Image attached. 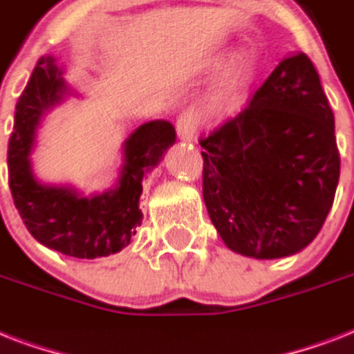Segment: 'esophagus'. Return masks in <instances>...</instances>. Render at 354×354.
Masks as SVG:
<instances>
[{
  "label": "esophagus",
  "instance_id": "34e87169",
  "mask_svg": "<svg viewBox=\"0 0 354 354\" xmlns=\"http://www.w3.org/2000/svg\"><path fill=\"white\" fill-rule=\"evenodd\" d=\"M176 132L178 138L182 141H193L196 138V132H198V118L196 113L187 110L183 112L176 121Z\"/></svg>",
  "mask_w": 354,
  "mask_h": 354
}]
</instances>
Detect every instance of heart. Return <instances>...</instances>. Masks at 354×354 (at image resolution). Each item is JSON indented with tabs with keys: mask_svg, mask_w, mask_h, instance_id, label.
Segmentation results:
<instances>
[{
	"mask_svg": "<svg viewBox=\"0 0 354 354\" xmlns=\"http://www.w3.org/2000/svg\"><path fill=\"white\" fill-rule=\"evenodd\" d=\"M253 62L255 57L248 49H241L230 58L211 91L209 108L213 112H230L236 106L242 90L246 88L248 80L252 77Z\"/></svg>",
	"mask_w": 354,
	"mask_h": 354,
	"instance_id": "obj_1",
	"label": "heart"
}]
</instances>
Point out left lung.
Instances as JSON below:
<instances>
[{
  "mask_svg": "<svg viewBox=\"0 0 354 354\" xmlns=\"http://www.w3.org/2000/svg\"><path fill=\"white\" fill-rule=\"evenodd\" d=\"M204 202L230 250L255 259L301 252L340 178L335 113L305 53L281 60L236 118L200 139Z\"/></svg>",
  "mask_w": 354,
  "mask_h": 354,
  "instance_id": "8db88e82",
  "label": "left lung"
}]
</instances>
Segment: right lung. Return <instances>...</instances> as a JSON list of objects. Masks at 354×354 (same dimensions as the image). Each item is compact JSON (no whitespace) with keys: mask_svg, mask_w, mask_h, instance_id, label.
Listing matches in <instances>:
<instances>
[{"mask_svg":"<svg viewBox=\"0 0 354 354\" xmlns=\"http://www.w3.org/2000/svg\"><path fill=\"white\" fill-rule=\"evenodd\" d=\"M55 57L38 60L16 104L14 132L8 141V185L14 205L29 233L44 246L77 259L106 257L128 246L143 221L139 196L145 178L174 145L169 121L136 128L122 145V169L115 187L82 196L71 185H47L32 172L30 150L41 118L68 93Z\"/></svg>","mask_w":354,"mask_h":354,"instance_id":"add662e5","label":"right lung"}]
</instances>
